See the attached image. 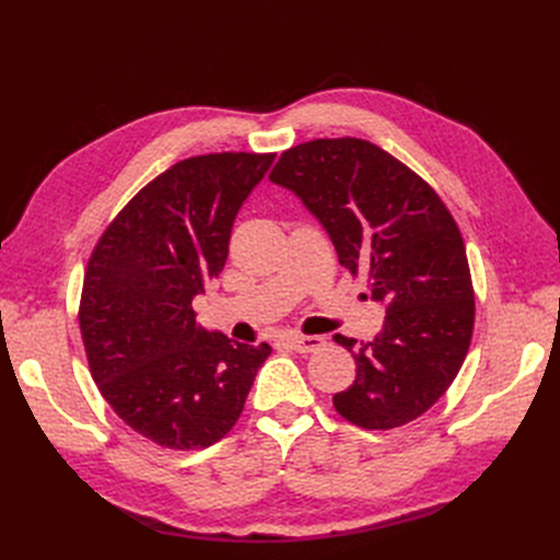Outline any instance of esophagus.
Returning <instances> with one entry per match:
<instances>
[{"instance_id": "esophagus-1", "label": "esophagus", "mask_w": 560, "mask_h": 560, "mask_svg": "<svg viewBox=\"0 0 560 560\" xmlns=\"http://www.w3.org/2000/svg\"><path fill=\"white\" fill-rule=\"evenodd\" d=\"M290 346L294 352L308 354V352H317L319 348H325V338L322 336H294V338H290Z\"/></svg>"}]
</instances>
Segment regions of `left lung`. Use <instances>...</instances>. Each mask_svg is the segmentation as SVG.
<instances>
[{
	"mask_svg": "<svg viewBox=\"0 0 560 560\" xmlns=\"http://www.w3.org/2000/svg\"><path fill=\"white\" fill-rule=\"evenodd\" d=\"M270 179L325 224L338 261L385 303L381 334L338 346L358 378L334 409L362 430H395L434 406L460 371L474 331V284L463 233L432 186L360 138L311 140L282 151Z\"/></svg>",
	"mask_w": 560,
	"mask_h": 560,
	"instance_id": "obj_1",
	"label": "left lung"
}]
</instances>
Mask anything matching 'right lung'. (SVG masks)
Instances as JSON below:
<instances>
[{
  "label": "right lung",
  "instance_id": "add662e5",
  "mask_svg": "<svg viewBox=\"0 0 560 560\" xmlns=\"http://www.w3.org/2000/svg\"><path fill=\"white\" fill-rule=\"evenodd\" d=\"M276 154L191 156L135 194L83 273L79 329L100 395L171 451L208 448L238 422L273 348L202 331L194 299L222 273L233 219Z\"/></svg>",
  "mask_w": 560,
  "mask_h": 560
}]
</instances>
